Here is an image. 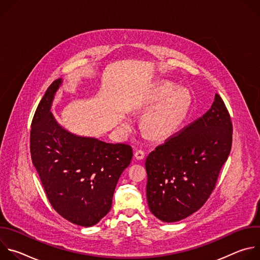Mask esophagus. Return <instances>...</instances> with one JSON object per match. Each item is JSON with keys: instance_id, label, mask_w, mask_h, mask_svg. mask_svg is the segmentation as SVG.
<instances>
[{"instance_id": "obj_1", "label": "esophagus", "mask_w": 260, "mask_h": 260, "mask_svg": "<svg viewBox=\"0 0 260 260\" xmlns=\"http://www.w3.org/2000/svg\"><path fill=\"white\" fill-rule=\"evenodd\" d=\"M135 157H136V159H138V160H142V159H144V157H145V152L143 151V150H137L136 152H135Z\"/></svg>"}]
</instances>
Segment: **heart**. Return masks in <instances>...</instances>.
Wrapping results in <instances>:
<instances>
[{"mask_svg": "<svg viewBox=\"0 0 260 260\" xmlns=\"http://www.w3.org/2000/svg\"><path fill=\"white\" fill-rule=\"evenodd\" d=\"M191 104L192 98L186 88H177L170 82L152 86L141 101L144 110H154L145 120L147 132L154 138L173 135L187 118Z\"/></svg>", "mask_w": 260, "mask_h": 260, "instance_id": "1", "label": "heart"}]
</instances>
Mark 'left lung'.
<instances>
[{"instance_id": "8db88e82", "label": "left lung", "mask_w": 260, "mask_h": 260, "mask_svg": "<svg viewBox=\"0 0 260 260\" xmlns=\"http://www.w3.org/2000/svg\"><path fill=\"white\" fill-rule=\"evenodd\" d=\"M232 141L231 116L216 93L205 115L147 156L146 194L151 213L171 223L201 209L228 160Z\"/></svg>"}]
</instances>
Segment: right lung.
Masks as SVG:
<instances>
[{"label": "right lung", "mask_w": 260, "mask_h": 260, "mask_svg": "<svg viewBox=\"0 0 260 260\" xmlns=\"http://www.w3.org/2000/svg\"><path fill=\"white\" fill-rule=\"evenodd\" d=\"M62 79L55 80L37 108L30 129L31 161L53 209L74 224L90 228L112 206L118 179L133 158L132 147L72 134L51 107Z\"/></svg>", "instance_id": "right-lung-1"}]
</instances>
